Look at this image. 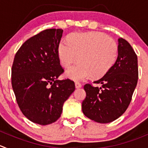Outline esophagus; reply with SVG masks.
Segmentation results:
<instances>
[{
  "label": "esophagus",
  "instance_id": "obj_1",
  "mask_svg": "<svg viewBox=\"0 0 148 148\" xmlns=\"http://www.w3.org/2000/svg\"><path fill=\"white\" fill-rule=\"evenodd\" d=\"M75 87H76V88H80V87H82V84L81 83L79 82H76Z\"/></svg>",
  "mask_w": 148,
  "mask_h": 148
}]
</instances>
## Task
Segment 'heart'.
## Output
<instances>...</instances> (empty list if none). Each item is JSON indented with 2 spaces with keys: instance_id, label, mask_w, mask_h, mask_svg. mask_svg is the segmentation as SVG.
<instances>
[{
  "instance_id": "1",
  "label": "heart",
  "mask_w": 148,
  "mask_h": 148,
  "mask_svg": "<svg viewBox=\"0 0 148 148\" xmlns=\"http://www.w3.org/2000/svg\"><path fill=\"white\" fill-rule=\"evenodd\" d=\"M67 42L58 45V58L65 68L79 61L66 71L67 77L74 80L90 75L93 78L103 77L112 68L118 56L116 42L103 32L73 33L69 35Z\"/></svg>"
}]
</instances>
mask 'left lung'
Wrapping results in <instances>:
<instances>
[{
    "instance_id": "1",
    "label": "left lung",
    "mask_w": 148,
    "mask_h": 148,
    "mask_svg": "<svg viewBox=\"0 0 148 148\" xmlns=\"http://www.w3.org/2000/svg\"><path fill=\"white\" fill-rule=\"evenodd\" d=\"M118 57L110 71L94 82L102 87L86 84V97L82 101L83 114L102 124L117 119L126 111L138 80L137 56L130 44L119 38Z\"/></svg>"
}]
</instances>
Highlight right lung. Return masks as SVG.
Masks as SVG:
<instances>
[{"label": "right lung", "mask_w": 148, "mask_h": 148, "mask_svg": "<svg viewBox=\"0 0 148 148\" xmlns=\"http://www.w3.org/2000/svg\"><path fill=\"white\" fill-rule=\"evenodd\" d=\"M61 29H48L30 38L16 53L11 84L22 114L32 122L48 125L58 119L63 105L75 90L69 79L58 80L64 69L58 48Z\"/></svg>", "instance_id": "right-lung-1"}]
</instances>
